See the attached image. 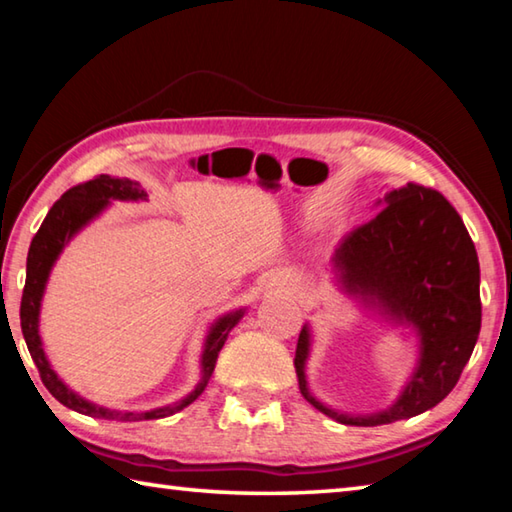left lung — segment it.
I'll return each mask as SVG.
<instances>
[{
	"mask_svg": "<svg viewBox=\"0 0 512 512\" xmlns=\"http://www.w3.org/2000/svg\"><path fill=\"white\" fill-rule=\"evenodd\" d=\"M334 271L345 289L375 296L395 318L418 327L420 366L391 409L370 418H345L307 391L309 332L302 327L293 366L305 400L354 427L413 418L443 402L461 379L481 329L479 257L447 198L418 183L393 189L375 216L343 237Z\"/></svg>",
	"mask_w": 512,
	"mask_h": 512,
	"instance_id": "left-lung-1",
	"label": "left lung"
}]
</instances>
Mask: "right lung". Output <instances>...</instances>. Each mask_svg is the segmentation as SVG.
I'll list each match as a JSON object with an SVG mask.
<instances>
[{
  "label": "right lung",
  "instance_id": "obj_1",
  "mask_svg": "<svg viewBox=\"0 0 512 512\" xmlns=\"http://www.w3.org/2000/svg\"><path fill=\"white\" fill-rule=\"evenodd\" d=\"M146 192L140 187V183L128 178H112L101 173V176H94L88 183H81L58 198L54 207L47 212L45 221H42L40 230L31 241L29 257H27V282H24L22 291V305H20V323H22V334L24 341H27V348L31 352V359L36 363L40 372L42 384L47 386V391L56 397L60 404H65L67 409H74L83 415H92V418H103V420H119V422H137V420H158L167 418L178 411H183L185 406L192 404L198 395L205 391L207 381H210L216 359H219V352L223 348L225 339H228V332L235 327L239 314L223 316L219 323L212 327L210 336H207L205 352H203V377L201 384H198L192 393H189L185 400H180L173 406H164V409L146 411V413H121V411H110L101 409V406H94L90 402L81 400L79 395H74L69 388L56 377V372L49 368V361L45 359V352H42V343L38 336V314H40V298L42 291H45L47 277L51 266H54L56 257L67 239L74 235L81 225L88 223L92 216H97L103 207L108 205L112 198H119V201H137V198H144Z\"/></svg>",
  "mask_w": 512,
  "mask_h": 512
}]
</instances>
